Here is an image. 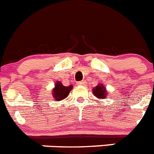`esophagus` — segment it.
Here are the masks:
<instances>
[{
  "label": "esophagus",
  "instance_id": "34e87169",
  "mask_svg": "<svg viewBox=\"0 0 154 154\" xmlns=\"http://www.w3.org/2000/svg\"><path fill=\"white\" fill-rule=\"evenodd\" d=\"M77 85H79V86H85L86 85V82L85 81H80V82L77 83Z\"/></svg>",
  "mask_w": 154,
  "mask_h": 154
}]
</instances>
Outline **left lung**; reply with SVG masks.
Instances as JSON below:
<instances>
[{
  "mask_svg": "<svg viewBox=\"0 0 154 154\" xmlns=\"http://www.w3.org/2000/svg\"><path fill=\"white\" fill-rule=\"evenodd\" d=\"M92 92H93L94 95L99 99H105L108 95L106 88H105V86L102 84H98L97 86L93 88Z\"/></svg>",
  "mask_w": 154,
  "mask_h": 154,
  "instance_id": "8db88e82",
  "label": "left lung"
}]
</instances>
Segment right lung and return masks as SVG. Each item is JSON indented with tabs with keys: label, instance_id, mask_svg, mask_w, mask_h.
Wrapping results in <instances>:
<instances>
[{
	"label": "right lung",
	"instance_id": "obj_1",
	"mask_svg": "<svg viewBox=\"0 0 154 154\" xmlns=\"http://www.w3.org/2000/svg\"><path fill=\"white\" fill-rule=\"evenodd\" d=\"M73 89V85L66 87L63 85L60 81H57L55 84V87L53 88L52 94L54 100L59 101L65 99L69 95L70 91Z\"/></svg>",
	"mask_w": 154,
	"mask_h": 154
}]
</instances>
